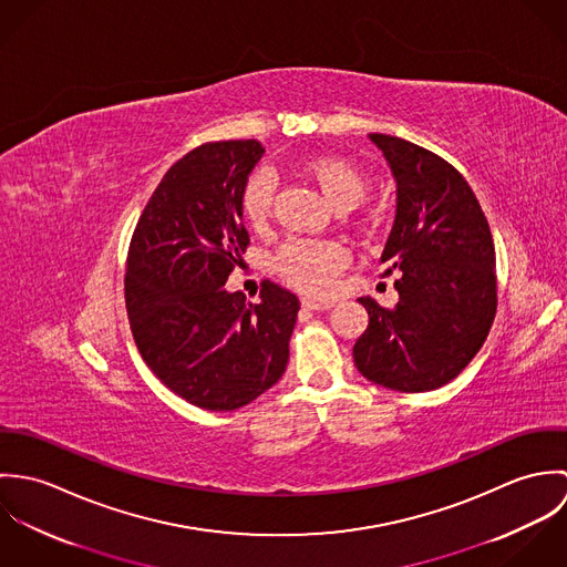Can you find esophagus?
<instances>
[{
	"label": "esophagus",
	"mask_w": 567,
	"mask_h": 567,
	"mask_svg": "<svg viewBox=\"0 0 567 567\" xmlns=\"http://www.w3.org/2000/svg\"><path fill=\"white\" fill-rule=\"evenodd\" d=\"M303 310H329L333 308V301H315V299H303L301 301Z\"/></svg>",
	"instance_id": "obj_1"
}]
</instances>
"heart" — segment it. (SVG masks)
Segmentation results:
<instances>
[{
  "mask_svg": "<svg viewBox=\"0 0 567 567\" xmlns=\"http://www.w3.org/2000/svg\"><path fill=\"white\" fill-rule=\"evenodd\" d=\"M301 176L312 181L324 200L336 212L353 209L367 192L364 174L340 157H312L299 165ZM275 181L266 169H255L240 192V212L248 227L266 225L272 207ZM347 255L338 244L317 240H292L275 257L277 272L297 290L308 295H324L331 290L338 272L344 268Z\"/></svg>",
  "mask_w": 567,
  "mask_h": 567,
  "instance_id": "b5f03b06",
  "label": "heart"
}]
</instances>
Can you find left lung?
<instances>
[{"instance_id": "left-lung-1", "label": "left lung", "mask_w": 567, "mask_h": 567, "mask_svg": "<svg viewBox=\"0 0 567 567\" xmlns=\"http://www.w3.org/2000/svg\"><path fill=\"white\" fill-rule=\"evenodd\" d=\"M398 181V214L382 264L398 272L393 310L358 299L369 327L353 344L358 371L386 389L423 393L452 382L495 319V248L476 194L439 155L371 133Z\"/></svg>"}]
</instances>
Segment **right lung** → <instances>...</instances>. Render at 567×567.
I'll return each instance as SVG.
<instances>
[{"label":"right lung","mask_w":567,"mask_h":567,"mask_svg":"<svg viewBox=\"0 0 567 567\" xmlns=\"http://www.w3.org/2000/svg\"><path fill=\"white\" fill-rule=\"evenodd\" d=\"M255 140L212 142L174 163L142 212L126 257L135 344L163 384L205 410H236L279 382L299 299L264 281L259 303L223 286L248 246L244 183Z\"/></svg>","instance_id":"1"}]
</instances>
